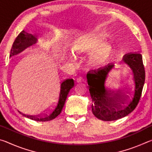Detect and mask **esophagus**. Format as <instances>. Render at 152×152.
I'll return each instance as SVG.
<instances>
[{
  "instance_id": "obj_1",
  "label": "esophagus",
  "mask_w": 152,
  "mask_h": 152,
  "mask_svg": "<svg viewBox=\"0 0 152 152\" xmlns=\"http://www.w3.org/2000/svg\"><path fill=\"white\" fill-rule=\"evenodd\" d=\"M77 82H86V79L82 78V77H79V78L77 79Z\"/></svg>"
}]
</instances>
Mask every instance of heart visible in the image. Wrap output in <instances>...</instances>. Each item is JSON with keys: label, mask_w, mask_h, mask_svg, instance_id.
Here are the masks:
<instances>
[{"label": "heart", "mask_w": 152, "mask_h": 152, "mask_svg": "<svg viewBox=\"0 0 152 152\" xmlns=\"http://www.w3.org/2000/svg\"><path fill=\"white\" fill-rule=\"evenodd\" d=\"M103 43V39L99 37L90 38L86 42H83L80 45V50L84 51H92L99 48ZM110 50V46L104 44L92 56L91 62L94 65H100L106 60Z\"/></svg>", "instance_id": "obj_1"}]
</instances>
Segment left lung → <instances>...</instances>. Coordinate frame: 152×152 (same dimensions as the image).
<instances>
[{
  "mask_svg": "<svg viewBox=\"0 0 152 152\" xmlns=\"http://www.w3.org/2000/svg\"><path fill=\"white\" fill-rule=\"evenodd\" d=\"M123 61L130 68V72L129 82L121 91L115 92L110 87L114 81L111 74L117 70L114 64L87 74L92 111L99 119L110 121L124 117L135 109L140 101L145 76L142 56L131 53L125 55Z\"/></svg>",
  "mask_w": 152,
  "mask_h": 152,
  "instance_id": "obj_1",
  "label": "left lung"
}]
</instances>
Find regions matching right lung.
Instances as JSON below:
<instances>
[{"label":"right lung","mask_w":152,"mask_h":152,"mask_svg":"<svg viewBox=\"0 0 152 152\" xmlns=\"http://www.w3.org/2000/svg\"><path fill=\"white\" fill-rule=\"evenodd\" d=\"M37 42V39L32 35L29 34L25 31H22L15 39L12 49L11 50V54L12 56L15 53H18L23 51L27 47ZM74 80L73 79H66L61 82L60 89L56 95V99L50 107L43 109L41 112L36 115H25L24 116L29 119L37 121H48L55 119L60 114L62 110L64 105L65 104L67 96L70 90L74 86Z\"/></svg>","instance_id":"1"}]
</instances>
